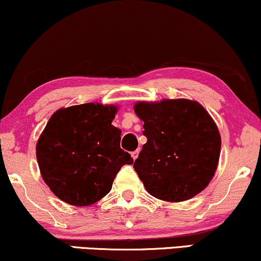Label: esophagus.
I'll list each match as a JSON object with an SVG mask.
<instances>
[{"label":"esophagus","instance_id":"obj_1","mask_svg":"<svg viewBox=\"0 0 261 261\" xmlns=\"http://www.w3.org/2000/svg\"><path fill=\"white\" fill-rule=\"evenodd\" d=\"M130 155H132V158H133L134 160L138 158V155H139V151H134V152H132L130 153Z\"/></svg>","mask_w":261,"mask_h":261}]
</instances>
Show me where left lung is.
Wrapping results in <instances>:
<instances>
[{
  "mask_svg": "<svg viewBox=\"0 0 261 261\" xmlns=\"http://www.w3.org/2000/svg\"><path fill=\"white\" fill-rule=\"evenodd\" d=\"M144 121L142 146L134 170L146 190L165 202L188 201L208 187L219 165L221 135L197 101L187 98L138 102Z\"/></svg>",
  "mask_w": 261,
  "mask_h": 261,
  "instance_id": "8db88e82",
  "label": "left lung"
}]
</instances>
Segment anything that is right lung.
I'll use <instances>...</instances> for the list:
<instances>
[{
    "instance_id": "right-lung-1",
    "label": "right lung",
    "mask_w": 261,
    "mask_h": 261,
    "mask_svg": "<svg viewBox=\"0 0 261 261\" xmlns=\"http://www.w3.org/2000/svg\"><path fill=\"white\" fill-rule=\"evenodd\" d=\"M117 106L101 103L60 108L37 142L42 179L59 199L76 206L91 205L112 190L123 165L133 164L120 147L121 130L112 122Z\"/></svg>"
}]
</instances>
